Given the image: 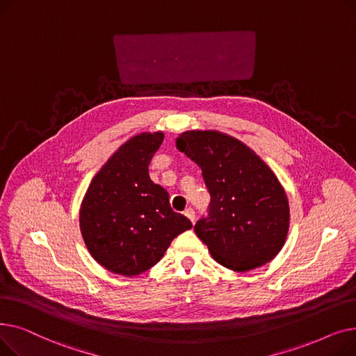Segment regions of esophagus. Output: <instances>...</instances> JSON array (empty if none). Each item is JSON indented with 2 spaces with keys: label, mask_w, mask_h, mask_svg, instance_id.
<instances>
[{
  "label": "esophagus",
  "mask_w": 356,
  "mask_h": 356,
  "mask_svg": "<svg viewBox=\"0 0 356 356\" xmlns=\"http://www.w3.org/2000/svg\"><path fill=\"white\" fill-rule=\"evenodd\" d=\"M184 215L188 216V218L192 220V223L195 222V218H196V216H195V211H193L192 208H188V209H186V211H184Z\"/></svg>",
  "instance_id": "esophagus-1"
}]
</instances>
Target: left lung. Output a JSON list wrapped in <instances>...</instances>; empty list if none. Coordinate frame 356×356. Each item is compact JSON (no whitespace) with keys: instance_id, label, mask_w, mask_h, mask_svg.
Masks as SVG:
<instances>
[{"instance_id":"1","label":"left lung","mask_w":356,"mask_h":356,"mask_svg":"<svg viewBox=\"0 0 356 356\" xmlns=\"http://www.w3.org/2000/svg\"><path fill=\"white\" fill-rule=\"evenodd\" d=\"M176 145L202 168L211 195L208 216L196 235L215 261L250 271L283 248L290 209L283 186L250 147L218 131H186Z\"/></svg>"}]
</instances>
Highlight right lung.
Masks as SVG:
<instances>
[{"instance_id": "1", "label": "right lung", "mask_w": 356, "mask_h": 356, "mask_svg": "<svg viewBox=\"0 0 356 356\" xmlns=\"http://www.w3.org/2000/svg\"><path fill=\"white\" fill-rule=\"evenodd\" d=\"M163 138V133H143L122 144L92 179L81 204L85 244L111 273L134 277L147 271L179 234L192 228L148 176Z\"/></svg>"}]
</instances>
